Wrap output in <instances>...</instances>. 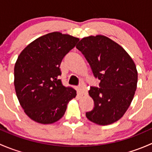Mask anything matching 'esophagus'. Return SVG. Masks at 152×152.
I'll return each instance as SVG.
<instances>
[{"label": "esophagus", "instance_id": "1", "mask_svg": "<svg viewBox=\"0 0 152 152\" xmlns=\"http://www.w3.org/2000/svg\"><path fill=\"white\" fill-rule=\"evenodd\" d=\"M79 93H80L81 95H84V94H85L86 93H87V90H86V86L84 85V84H82V85H81L80 86H79Z\"/></svg>", "mask_w": 152, "mask_h": 152}]
</instances>
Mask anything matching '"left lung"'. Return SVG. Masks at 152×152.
Listing matches in <instances>:
<instances>
[{
  "mask_svg": "<svg viewBox=\"0 0 152 152\" xmlns=\"http://www.w3.org/2000/svg\"><path fill=\"white\" fill-rule=\"evenodd\" d=\"M76 48L101 81L100 88L91 87L89 90L95 107L86 113V117L101 126L118 121L129 107L137 89L134 61L123 47L104 35L82 38Z\"/></svg>",
  "mask_w": 152,
  "mask_h": 152,
  "instance_id": "left-lung-1",
  "label": "left lung"
}]
</instances>
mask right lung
<instances>
[{"instance_id":"add662e5","label":"right lung","mask_w":152,"mask_h":152,"mask_svg":"<svg viewBox=\"0 0 152 152\" xmlns=\"http://www.w3.org/2000/svg\"><path fill=\"white\" fill-rule=\"evenodd\" d=\"M79 38L54 31L29 43L18 56L15 65L17 97L24 113L42 124L58 121L76 90L65 87L59 79L64 56L75 47Z\"/></svg>"}]
</instances>
